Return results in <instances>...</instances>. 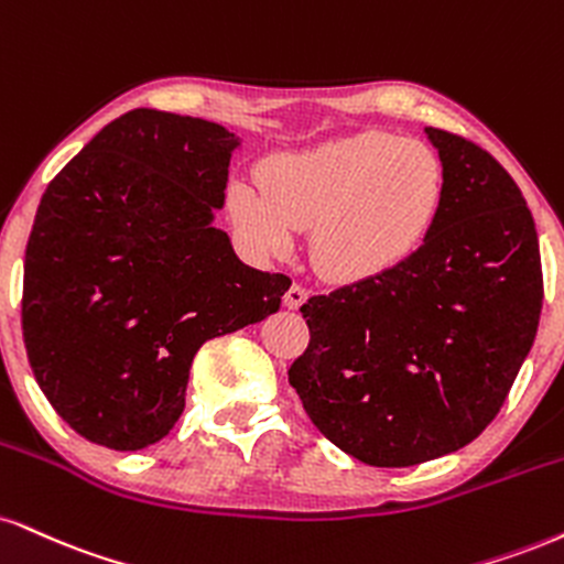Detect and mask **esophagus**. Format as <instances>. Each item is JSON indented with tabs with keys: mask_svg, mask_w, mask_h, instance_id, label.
<instances>
[{
	"mask_svg": "<svg viewBox=\"0 0 564 564\" xmlns=\"http://www.w3.org/2000/svg\"><path fill=\"white\" fill-rule=\"evenodd\" d=\"M310 291L302 286V283H291V289L286 291V296H283V304H286L289 310H300L304 302H307Z\"/></svg>",
	"mask_w": 564,
	"mask_h": 564,
	"instance_id": "esophagus-1",
	"label": "esophagus"
}]
</instances>
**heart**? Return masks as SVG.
<instances>
[{"label":"heart","mask_w":564,"mask_h":564,"mask_svg":"<svg viewBox=\"0 0 564 564\" xmlns=\"http://www.w3.org/2000/svg\"><path fill=\"white\" fill-rule=\"evenodd\" d=\"M446 199L444 162L429 144L365 131L273 158L262 186L234 181V226L257 247L281 252L312 228V257L344 283L391 273L423 247Z\"/></svg>","instance_id":"b5f03b06"}]
</instances>
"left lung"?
<instances>
[{"label": "left lung", "instance_id": "8db88e82", "mask_svg": "<svg viewBox=\"0 0 564 564\" xmlns=\"http://www.w3.org/2000/svg\"><path fill=\"white\" fill-rule=\"evenodd\" d=\"M446 199L410 260L372 281L310 296V344L289 383L317 431L376 467L463 449L510 393L544 300L535 223L486 149L425 128Z\"/></svg>", "mask_w": 564, "mask_h": 564}]
</instances>
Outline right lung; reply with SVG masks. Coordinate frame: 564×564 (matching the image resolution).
I'll return each mask as SVG.
<instances>
[{
    "instance_id": "obj_1",
    "label": "right lung",
    "mask_w": 564,
    "mask_h": 564,
    "mask_svg": "<svg viewBox=\"0 0 564 564\" xmlns=\"http://www.w3.org/2000/svg\"><path fill=\"white\" fill-rule=\"evenodd\" d=\"M239 135L131 110L46 186L23 270L36 383L80 436L118 452L165 438L207 338L264 321L291 286L247 268L213 228Z\"/></svg>"
}]
</instances>
